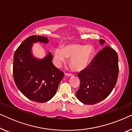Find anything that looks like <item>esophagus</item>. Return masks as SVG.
Returning a JSON list of instances; mask_svg holds the SVG:
<instances>
[{"instance_id":"esophagus-1","label":"esophagus","mask_w":132,"mask_h":132,"mask_svg":"<svg viewBox=\"0 0 132 132\" xmlns=\"http://www.w3.org/2000/svg\"><path fill=\"white\" fill-rule=\"evenodd\" d=\"M65 75L66 76H73V74L68 73H65Z\"/></svg>"}]
</instances>
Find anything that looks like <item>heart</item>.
Here are the masks:
<instances>
[{
	"label": "heart",
	"mask_w": 132,
	"mask_h": 132,
	"mask_svg": "<svg viewBox=\"0 0 132 132\" xmlns=\"http://www.w3.org/2000/svg\"><path fill=\"white\" fill-rule=\"evenodd\" d=\"M93 55L91 46L80 44L68 45L62 48L57 47L54 50V61L56 65L60 67L67 57H71L70 64L76 71H82L87 67Z\"/></svg>",
	"instance_id": "1"
}]
</instances>
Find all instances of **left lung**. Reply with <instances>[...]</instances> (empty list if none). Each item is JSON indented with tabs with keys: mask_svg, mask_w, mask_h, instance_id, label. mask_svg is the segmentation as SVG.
Masks as SVG:
<instances>
[{
	"mask_svg": "<svg viewBox=\"0 0 132 132\" xmlns=\"http://www.w3.org/2000/svg\"><path fill=\"white\" fill-rule=\"evenodd\" d=\"M103 39H100L101 44ZM118 57L117 52L109 46L101 50L87 67L77 74L80 85L76 97L83 103L94 104L105 99L111 93L118 76Z\"/></svg>",
	"mask_w": 132,
	"mask_h": 132,
	"instance_id": "8db88e82",
	"label": "left lung"
}]
</instances>
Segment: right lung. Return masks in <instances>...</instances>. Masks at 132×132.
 Wrapping results in <instances>:
<instances>
[{"mask_svg":"<svg viewBox=\"0 0 132 132\" xmlns=\"http://www.w3.org/2000/svg\"><path fill=\"white\" fill-rule=\"evenodd\" d=\"M39 41L47 43L45 37L32 35L15 50L13 60V77L16 86L24 96L34 102L44 103L53 98L64 74L54 65L50 53L43 59L34 58L32 45Z\"/></svg>","mask_w":132,"mask_h":132,"instance_id":"right-lung-1","label":"right lung"}]
</instances>
